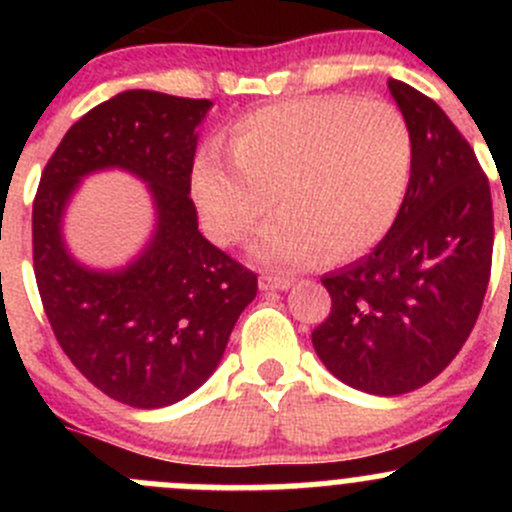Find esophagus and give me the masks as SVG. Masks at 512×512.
Instances as JSON below:
<instances>
[{"label": "esophagus", "instance_id": "1", "mask_svg": "<svg viewBox=\"0 0 512 512\" xmlns=\"http://www.w3.org/2000/svg\"><path fill=\"white\" fill-rule=\"evenodd\" d=\"M289 287H292V280H289V277H277V275L260 277V289H265V292H285Z\"/></svg>", "mask_w": 512, "mask_h": 512}]
</instances>
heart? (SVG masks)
Masks as SVG:
<instances>
[{
    "label": "heart",
    "mask_w": 512,
    "mask_h": 512,
    "mask_svg": "<svg viewBox=\"0 0 512 512\" xmlns=\"http://www.w3.org/2000/svg\"><path fill=\"white\" fill-rule=\"evenodd\" d=\"M227 153L205 143L190 168V198L205 232L237 245L277 200L285 210L257 235L252 255L302 270L329 255L352 260L379 245L401 213L414 173V136L386 101L289 98L232 126Z\"/></svg>",
    "instance_id": "heart-1"
}]
</instances>
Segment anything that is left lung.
Returning <instances> with one entry per match:
<instances>
[{
  "instance_id": "8db88e82",
  "label": "left lung",
  "mask_w": 512,
  "mask_h": 512,
  "mask_svg": "<svg viewBox=\"0 0 512 512\" xmlns=\"http://www.w3.org/2000/svg\"><path fill=\"white\" fill-rule=\"evenodd\" d=\"M389 91L414 136V173L384 240L322 277L332 314L312 332L322 364L352 389L409 394L461 352L490 280L493 203L476 153L436 101Z\"/></svg>"
}]
</instances>
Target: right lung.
Masks as SVG:
<instances>
[{"instance_id":"obj_1","label":"right lung","mask_w":512,"mask_h":512,"mask_svg":"<svg viewBox=\"0 0 512 512\" xmlns=\"http://www.w3.org/2000/svg\"><path fill=\"white\" fill-rule=\"evenodd\" d=\"M213 101L123 91L61 138L34 198V275L56 342L111 399L163 409L205 384L223 359L257 275L210 245L190 200L198 126ZM147 183L154 230L126 266L101 271L65 245L63 220L89 174Z\"/></svg>"}]
</instances>
